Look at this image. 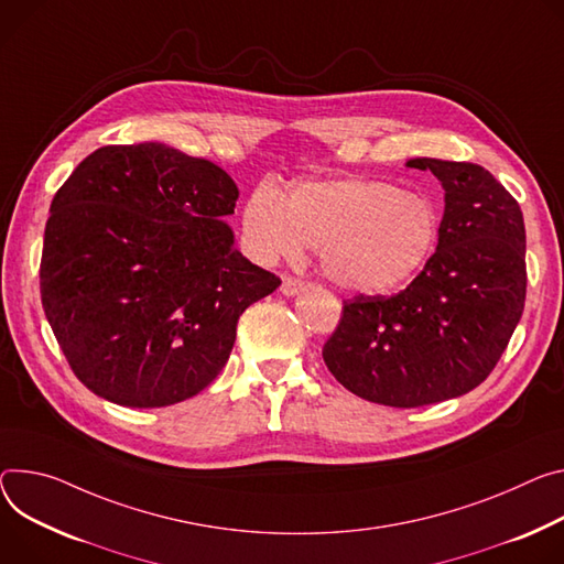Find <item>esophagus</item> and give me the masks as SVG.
Here are the masks:
<instances>
[{
    "mask_svg": "<svg viewBox=\"0 0 564 564\" xmlns=\"http://www.w3.org/2000/svg\"><path fill=\"white\" fill-rule=\"evenodd\" d=\"M303 290H308V283L296 279V276H285L283 283H281V292H283L285 296H294V294H299V292H303Z\"/></svg>",
    "mask_w": 564,
    "mask_h": 564,
    "instance_id": "obj_1",
    "label": "esophagus"
}]
</instances>
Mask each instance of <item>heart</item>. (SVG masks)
<instances>
[{
  "mask_svg": "<svg viewBox=\"0 0 564 564\" xmlns=\"http://www.w3.org/2000/svg\"><path fill=\"white\" fill-rule=\"evenodd\" d=\"M242 238L265 263L317 247L319 268L337 288L382 294L427 263L438 238V214L423 193L387 180L305 182L285 199L263 184L245 202Z\"/></svg>",
  "mask_w": 564,
  "mask_h": 564,
  "instance_id": "b5f03b06",
  "label": "heart"
}]
</instances>
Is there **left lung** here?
I'll return each mask as SVG.
<instances>
[{"mask_svg":"<svg viewBox=\"0 0 564 564\" xmlns=\"http://www.w3.org/2000/svg\"><path fill=\"white\" fill-rule=\"evenodd\" d=\"M445 188L438 245L391 296L357 294L324 344L348 391L389 406H423L479 387L522 319L527 231L518 199L484 166L419 158Z\"/></svg>","mask_w":564,"mask_h":564,"instance_id":"obj_1","label":"left lung"}]
</instances>
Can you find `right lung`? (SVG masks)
<instances>
[{"label": "right lung", "instance_id": "obj_1", "mask_svg": "<svg viewBox=\"0 0 564 564\" xmlns=\"http://www.w3.org/2000/svg\"><path fill=\"white\" fill-rule=\"evenodd\" d=\"M236 199L220 166L158 141L98 148L58 188L40 294L89 391L145 409L216 380L240 315L281 285L234 247Z\"/></svg>", "mask_w": 564, "mask_h": 564}]
</instances>
